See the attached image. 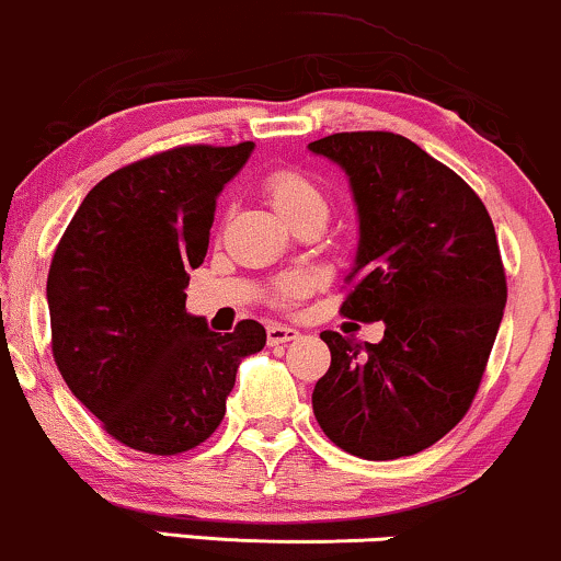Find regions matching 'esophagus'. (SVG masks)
Returning a JSON list of instances; mask_svg holds the SVG:
<instances>
[{"label":"esophagus","instance_id":"34e87169","mask_svg":"<svg viewBox=\"0 0 561 561\" xmlns=\"http://www.w3.org/2000/svg\"><path fill=\"white\" fill-rule=\"evenodd\" d=\"M298 336H300L298 329L285 327V323H268V327H266V340H268V345H272V347L285 345V342L298 340Z\"/></svg>","mask_w":561,"mask_h":561}]
</instances>
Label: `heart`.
Segmentation results:
<instances>
[{"mask_svg": "<svg viewBox=\"0 0 561 561\" xmlns=\"http://www.w3.org/2000/svg\"><path fill=\"white\" fill-rule=\"evenodd\" d=\"M263 193L272 201V206L279 211L282 219H287L289 225H300L306 219H327L329 214V198L327 191L316 182L310 174L293 170H276L263 180ZM306 287V282L300 276H287L279 285L274 287V300L287 302L289 298L300 293Z\"/></svg>", "mask_w": 561, "mask_h": 561, "instance_id": "heart-1", "label": "heart"}]
</instances>
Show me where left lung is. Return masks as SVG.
<instances>
[{
	"label": "left lung",
	"instance_id": "left-lung-1",
	"mask_svg": "<svg viewBox=\"0 0 561 561\" xmlns=\"http://www.w3.org/2000/svg\"><path fill=\"white\" fill-rule=\"evenodd\" d=\"M350 178L360 240L342 316L383 321L379 345L323 332L319 426L363 460L415 455L468 413L507 302L491 216L473 187L394 133L308 144Z\"/></svg>",
	"mask_w": 561,
	"mask_h": 561
}]
</instances>
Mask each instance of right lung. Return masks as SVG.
<instances>
[{
	"instance_id": "right-lung-1",
	"label": "right lung",
	"mask_w": 561,
	"mask_h": 561,
	"mask_svg": "<svg viewBox=\"0 0 561 561\" xmlns=\"http://www.w3.org/2000/svg\"><path fill=\"white\" fill-rule=\"evenodd\" d=\"M253 144L178 146L112 172L85 195L54 251L51 353L106 434L180 455L214 434L259 321L219 334L185 310L187 272L206 259L216 195Z\"/></svg>"
}]
</instances>
